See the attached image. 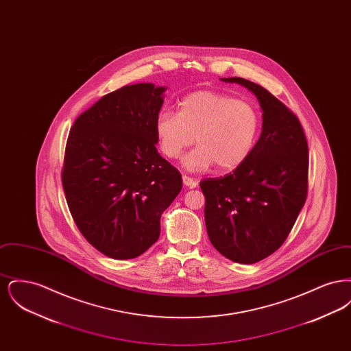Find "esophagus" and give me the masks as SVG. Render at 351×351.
<instances>
[{
	"label": "esophagus",
	"mask_w": 351,
	"mask_h": 351,
	"mask_svg": "<svg viewBox=\"0 0 351 351\" xmlns=\"http://www.w3.org/2000/svg\"><path fill=\"white\" fill-rule=\"evenodd\" d=\"M183 183L184 185H186L189 188H196L197 186V180L193 179V178H189L186 175H183Z\"/></svg>",
	"instance_id": "1"
}]
</instances>
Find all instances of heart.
I'll list each match as a JSON object with an SVG mask.
<instances>
[{
	"instance_id": "b5f03b06",
	"label": "heart",
	"mask_w": 351,
	"mask_h": 351,
	"mask_svg": "<svg viewBox=\"0 0 351 351\" xmlns=\"http://www.w3.org/2000/svg\"><path fill=\"white\" fill-rule=\"evenodd\" d=\"M261 130L256 106L229 93L197 90L179 102V113L162 112L155 119V134L162 152L176 159L195 142L199 146L185 159V167L201 171L217 165L233 171L246 162Z\"/></svg>"
}]
</instances>
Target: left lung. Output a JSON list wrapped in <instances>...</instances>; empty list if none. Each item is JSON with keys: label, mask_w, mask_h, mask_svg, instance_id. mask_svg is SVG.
Returning a JSON list of instances; mask_svg holds the SVG:
<instances>
[{"label": "left lung", "mask_w": 351, "mask_h": 351, "mask_svg": "<svg viewBox=\"0 0 351 351\" xmlns=\"http://www.w3.org/2000/svg\"><path fill=\"white\" fill-rule=\"evenodd\" d=\"M263 110L262 134L243 165L200 182L212 245L228 259L252 265L278 250L308 193V143L298 116L267 89L242 77Z\"/></svg>", "instance_id": "obj_1"}]
</instances>
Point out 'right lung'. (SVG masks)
<instances>
[{
	"instance_id": "add662e5",
	"label": "right lung",
	"mask_w": 351,
	"mask_h": 351,
	"mask_svg": "<svg viewBox=\"0 0 351 351\" xmlns=\"http://www.w3.org/2000/svg\"><path fill=\"white\" fill-rule=\"evenodd\" d=\"M166 88L141 83L105 95L69 130L62 183L85 239L113 259H133L160 234L162 213L183 186L156 150Z\"/></svg>"
}]
</instances>
